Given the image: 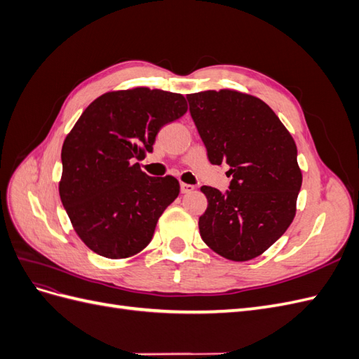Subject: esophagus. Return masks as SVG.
I'll use <instances>...</instances> for the list:
<instances>
[{
    "instance_id": "esophagus-1",
    "label": "esophagus",
    "mask_w": 359,
    "mask_h": 359,
    "mask_svg": "<svg viewBox=\"0 0 359 359\" xmlns=\"http://www.w3.org/2000/svg\"><path fill=\"white\" fill-rule=\"evenodd\" d=\"M193 190H194V186H191V184L181 182V191L182 193H191Z\"/></svg>"
}]
</instances>
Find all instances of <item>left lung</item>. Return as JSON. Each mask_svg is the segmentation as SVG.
<instances>
[{"label":"left lung","mask_w":359,"mask_h":359,"mask_svg":"<svg viewBox=\"0 0 359 359\" xmlns=\"http://www.w3.org/2000/svg\"><path fill=\"white\" fill-rule=\"evenodd\" d=\"M190 114L212 165L227 163L231 190L203 186L208 201L199 232L212 252L252 260L283 235L297 214L302 172L297 144L271 107L236 90L187 95Z\"/></svg>","instance_id":"8db88e82"}]
</instances>
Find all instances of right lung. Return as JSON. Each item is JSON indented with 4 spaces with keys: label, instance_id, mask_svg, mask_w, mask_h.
Instances as JSON below:
<instances>
[{
    "label": "right lung",
    "instance_id": "obj_1",
    "mask_svg": "<svg viewBox=\"0 0 359 359\" xmlns=\"http://www.w3.org/2000/svg\"><path fill=\"white\" fill-rule=\"evenodd\" d=\"M182 94L148 86L104 93L86 107L61 149L60 198L74 232L107 259L137 255L178 198L175 177H148L136 160L158 130L187 112Z\"/></svg>",
    "mask_w": 359,
    "mask_h": 359
}]
</instances>
